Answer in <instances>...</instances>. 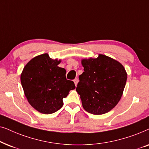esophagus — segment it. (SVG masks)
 Returning <instances> with one entry per match:
<instances>
[{"label":"esophagus","instance_id":"esophagus-1","mask_svg":"<svg viewBox=\"0 0 149 149\" xmlns=\"http://www.w3.org/2000/svg\"><path fill=\"white\" fill-rule=\"evenodd\" d=\"M73 82H74V83H75V85H76V86H77V84H78V83L79 82V80H78V78H76V79H74Z\"/></svg>","mask_w":149,"mask_h":149}]
</instances>
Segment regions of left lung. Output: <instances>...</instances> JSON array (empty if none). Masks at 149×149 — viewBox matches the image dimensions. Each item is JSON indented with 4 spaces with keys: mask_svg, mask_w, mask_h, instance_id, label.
Instances as JSON below:
<instances>
[{
    "mask_svg": "<svg viewBox=\"0 0 149 149\" xmlns=\"http://www.w3.org/2000/svg\"><path fill=\"white\" fill-rule=\"evenodd\" d=\"M84 72L79 76L76 91L83 108L93 114L108 112L121 98L127 72L121 63L104 54L81 61Z\"/></svg>",
    "mask_w": 149,
    "mask_h": 149,
    "instance_id": "obj_1",
    "label": "left lung"
}]
</instances>
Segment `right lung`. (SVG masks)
<instances>
[{"label":"right lung","mask_w":149,"mask_h":149,"mask_svg":"<svg viewBox=\"0 0 149 149\" xmlns=\"http://www.w3.org/2000/svg\"><path fill=\"white\" fill-rule=\"evenodd\" d=\"M61 62L45 53L32 58L21 73V84L28 102L42 114H52L61 109L63 99L76 88L73 81L66 79V70L58 66Z\"/></svg>","instance_id":"1"}]
</instances>
